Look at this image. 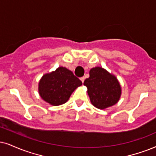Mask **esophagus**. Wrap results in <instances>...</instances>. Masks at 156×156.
I'll list each match as a JSON object with an SVG mask.
<instances>
[{
    "mask_svg": "<svg viewBox=\"0 0 156 156\" xmlns=\"http://www.w3.org/2000/svg\"><path fill=\"white\" fill-rule=\"evenodd\" d=\"M80 80H81V81H82L83 83V82H84V80H85V77H81V78H80Z\"/></svg>",
    "mask_w": 156,
    "mask_h": 156,
    "instance_id": "esophagus-1",
    "label": "esophagus"
}]
</instances>
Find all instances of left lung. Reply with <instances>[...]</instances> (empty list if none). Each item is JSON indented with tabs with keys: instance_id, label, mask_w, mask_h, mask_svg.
<instances>
[{
	"instance_id": "1",
	"label": "left lung",
	"mask_w": 156,
	"mask_h": 156,
	"mask_svg": "<svg viewBox=\"0 0 156 156\" xmlns=\"http://www.w3.org/2000/svg\"><path fill=\"white\" fill-rule=\"evenodd\" d=\"M90 77L83 83L87 87L90 101L95 107L104 109L119 101L121 86L114 75L101 67L90 69Z\"/></svg>"
}]
</instances>
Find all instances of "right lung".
<instances>
[{
    "instance_id": "1",
    "label": "right lung",
    "mask_w": 156,
    "mask_h": 156,
    "mask_svg": "<svg viewBox=\"0 0 156 156\" xmlns=\"http://www.w3.org/2000/svg\"><path fill=\"white\" fill-rule=\"evenodd\" d=\"M82 85V82L72 71L59 67L55 71L44 74L39 82V94L44 101L52 106L68 101L72 93Z\"/></svg>"
}]
</instances>
